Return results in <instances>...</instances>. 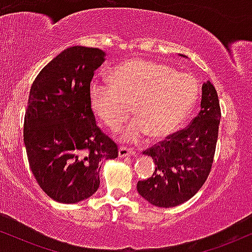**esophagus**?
<instances>
[{"instance_id":"1","label":"esophagus","mask_w":252,"mask_h":252,"mask_svg":"<svg viewBox=\"0 0 252 252\" xmlns=\"http://www.w3.org/2000/svg\"><path fill=\"white\" fill-rule=\"evenodd\" d=\"M135 150L131 148H126V147L121 146L120 149H118V156L120 158H126V156H132L135 155Z\"/></svg>"}]
</instances>
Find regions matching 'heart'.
Here are the masks:
<instances>
[{
  "label": "heart",
  "mask_w": 252,
  "mask_h": 252,
  "mask_svg": "<svg viewBox=\"0 0 252 252\" xmlns=\"http://www.w3.org/2000/svg\"><path fill=\"white\" fill-rule=\"evenodd\" d=\"M199 94L198 80L186 72H174L162 63L130 60L112 73V82L94 79L90 103L98 118L117 129L130 115L136 118L123 129V140L137 141L148 132L152 138L172 134L186 120Z\"/></svg>",
  "instance_id": "1"
}]
</instances>
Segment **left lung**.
<instances>
[{
  "instance_id": "8db88e82",
  "label": "left lung",
  "mask_w": 252,
  "mask_h": 252,
  "mask_svg": "<svg viewBox=\"0 0 252 252\" xmlns=\"http://www.w3.org/2000/svg\"><path fill=\"white\" fill-rule=\"evenodd\" d=\"M201 90L200 111L192 123L143 152L154 160L155 170L147 180L137 182V190L158 207H174L189 200L212 168L220 105L209 80L202 84Z\"/></svg>"
}]
</instances>
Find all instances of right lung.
<instances>
[{
    "label": "right lung",
    "instance_id": "add662e5",
    "mask_svg": "<svg viewBox=\"0 0 252 252\" xmlns=\"http://www.w3.org/2000/svg\"><path fill=\"white\" fill-rule=\"evenodd\" d=\"M99 48H66L40 71L31 88L24 141L36 182L53 200L76 204L99 187L100 162L118 156L117 144L97 126L90 103Z\"/></svg>",
    "mask_w": 252,
    "mask_h": 252
}]
</instances>
